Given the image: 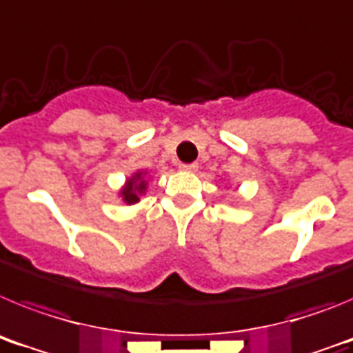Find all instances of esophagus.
I'll return each mask as SVG.
<instances>
[{"mask_svg":"<svg viewBox=\"0 0 353 353\" xmlns=\"http://www.w3.org/2000/svg\"><path fill=\"white\" fill-rule=\"evenodd\" d=\"M180 170L192 173V171L198 170V164H196V162H192V164H180Z\"/></svg>","mask_w":353,"mask_h":353,"instance_id":"34e87169","label":"esophagus"}]
</instances>
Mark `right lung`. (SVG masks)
<instances>
[{
    "mask_svg": "<svg viewBox=\"0 0 353 353\" xmlns=\"http://www.w3.org/2000/svg\"><path fill=\"white\" fill-rule=\"evenodd\" d=\"M146 189V180H145V173H136L130 180H127L125 187L121 189V196H123V201L129 205L138 203L139 198L138 194H141L143 191Z\"/></svg>",
    "mask_w": 353,
    "mask_h": 353,
    "instance_id": "right-lung-1",
    "label": "right lung"
}]
</instances>
